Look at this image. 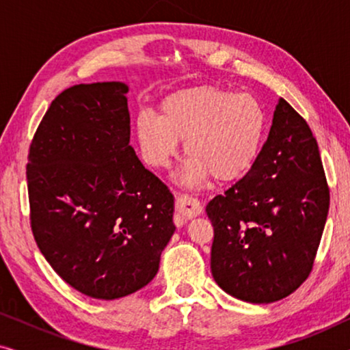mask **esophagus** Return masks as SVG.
Instances as JSON below:
<instances>
[{"mask_svg": "<svg viewBox=\"0 0 350 350\" xmlns=\"http://www.w3.org/2000/svg\"><path fill=\"white\" fill-rule=\"evenodd\" d=\"M176 212H178L181 217L186 219H191L198 215L202 213V205L198 199L191 198L188 194H178L176 196V202H175Z\"/></svg>", "mask_w": 350, "mask_h": 350, "instance_id": "34e87169", "label": "esophagus"}]
</instances>
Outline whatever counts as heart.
Masks as SVG:
<instances>
[{"instance_id":"heart-1","label":"heart","mask_w":350,"mask_h":350,"mask_svg":"<svg viewBox=\"0 0 350 350\" xmlns=\"http://www.w3.org/2000/svg\"><path fill=\"white\" fill-rule=\"evenodd\" d=\"M161 114H137L133 131L143 161L167 169L183 142L188 157L180 180L199 186L213 176L231 181L253 165L266 131L265 111L252 95L200 85L162 100Z\"/></svg>"}]
</instances>
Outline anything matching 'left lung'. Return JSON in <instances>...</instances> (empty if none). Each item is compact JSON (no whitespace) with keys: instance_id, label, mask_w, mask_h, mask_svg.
<instances>
[{"instance_id":"obj_1","label":"left lung","mask_w":350,"mask_h":350,"mask_svg":"<svg viewBox=\"0 0 350 350\" xmlns=\"http://www.w3.org/2000/svg\"><path fill=\"white\" fill-rule=\"evenodd\" d=\"M329 189L308 122L284 98L248 174L207 204L217 284L253 304L284 299L308 279Z\"/></svg>"}]
</instances>
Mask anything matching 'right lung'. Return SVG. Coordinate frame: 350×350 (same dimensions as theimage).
<instances>
[{"label":"right lung","mask_w":350,"mask_h":350,"mask_svg":"<svg viewBox=\"0 0 350 350\" xmlns=\"http://www.w3.org/2000/svg\"><path fill=\"white\" fill-rule=\"evenodd\" d=\"M127 92L118 81L64 90L28 152L38 247L66 284L95 299L150 284L175 232L174 194L129 145Z\"/></svg>","instance_id":"right-lung-1"}]
</instances>
